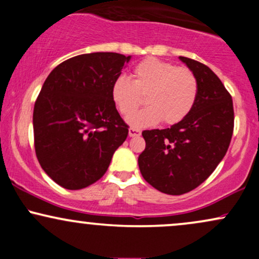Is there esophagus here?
<instances>
[{
	"label": "esophagus",
	"instance_id": "esophagus-1",
	"mask_svg": "<svg viewBox=\"0 0 259 259\" xmlns=\"http://www.w3.org/2000/svg\"><path fill=\"white\" fill-rule=\"evenodd\" d=\"M141 135V132L138 129H134V127H130L129 129V136L130 138H138V136Z\"/></svg>",
	"mask_w": 259,
	"mask_h": 259
}]
</instances>
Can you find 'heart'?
I'll return each instance as SVG.
<instances>
[{"instance_id":"obj_1","label":"heart","mask_w":259,"mask_h":259,"mask_svg":"<svg viewBox=\"0 0 259 259\" xmlns=\"http://www.w3.org/2000/svg\"><path fill=\"white\" fill-rule=\"evenodd\" d=\"M197 92V79L191 70L151 57L136 65L133 81L125 76L115 79L111 95L123 115L132 114L141 105V96H146V108L126 119L134 127H145L162 119L168 125L179 123L191 112Z\"/></svg>"}]
</instances>
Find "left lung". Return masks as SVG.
Returning a JSON list of instances; mask_svg holds the SVG:
<instances>
[{
	"label": "left lung",
	"mask_w": 259,
	"mask_h": 259,
	"mask_svg": "<svg viewBox=\"0 0 259 259\" xmlns=\"http://www.w3.org/2000/svg\"><path fill=\"white\" fill-rule=\"evenodd\" d=\"M179 59L197 79L195 106L170 127L142 132L146 147L138 159L144 179L168 195L201 185L224 158L234 130L233 100L221 79L200 62Z\"/></svg>",
	"instance_id": "left-lung-1"
}]
</instances>
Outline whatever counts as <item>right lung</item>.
<instances>
[{
    "mask_svg": "<svg viewBox=\"0 0 259 259\" xmlns=\"http://www.w3.org/2000/svg\"><path fill=\"white\" fill-rule=\"evenodd\" d=\"M132 56L94 52L61 63L45 80L32 114L35 152L45 173L68 190L103 177L127 125L112 100V85Z\"/></svg>",
    "mask_w": 259,
    "mask_h": 259,
    "instance_id": "obj_1",
    "label": "right lung"
}]
</instances>
